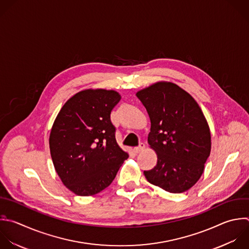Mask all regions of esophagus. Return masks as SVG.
Instances as JSON below:
<instances>
[{
    "instance_id": "esophagus-1",
    "label": "esophagus",
    "mask_w": 249,
    "mask_h": 249,
    "mask_svg": "<svg viewBox=\"0 0 249 249\" xmlns=\"http://www.w3.org/2000/svg\"><path fill=\"white\" fill-rule=\"evenodd\" d=\"M144 149H145V145L141 143V144L139 145V147H136V148H134V149H133V152H134L135 154H138V153H140V152L144 151Z\"/></svg>"
}]
</instances>
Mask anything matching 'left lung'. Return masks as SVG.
Segmentation results:
<instances>
[{
  "instance_id": "8db88e82",
  "label": "left lung",
  "mask_w": 249,
  "mask_h": 249,
  "mask_svg": "<svg viewBox=\"0 0 249 249\" xmlns=\"http://www.w3.org/2000/svg\"><path fill=\"white\" fill-rule=\"evenodd\" d=\"M136 96L151 121L148 143L158 157L156 166L144 175L166 192L188 191L200 178L210 155L211 135L196 100L170 82H158Z\"/></svg>"
}]
</instances>
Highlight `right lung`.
<instances>
[{"label": "right lung", "mask_w": 249, "mask_h": 249, "mask_svg": "<svg viewBox=\"0 0 249 249\" xmlns=\"http://www.w3.org/2000/svg\"><path fill=\"white\" fill-rule=\"evenodd\" d=\"M120 100L115 90H82L66 101L53 124L50 150L55 171L78 196L107 188L128 158L116 141L110 119Z\"/></svg>", "instance_id": "add662e5"}]
</instances>
